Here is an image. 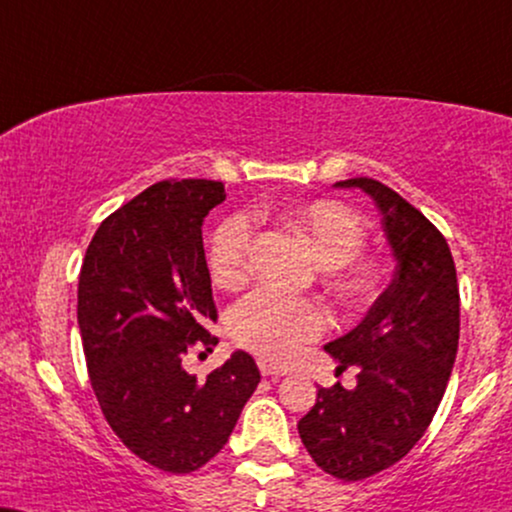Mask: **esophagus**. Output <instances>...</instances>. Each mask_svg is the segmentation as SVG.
<instances>
[{"instance_id":"1","label":"esophagus","mask_w":512,"mask_h":512,"mask_svg":"<svg viewBox=\"0 0 512 512\" xmlns=\"http://www.w3.org/2000/svg\"><path fill=\"white\" fill-rule=\"evenodd\" d=\"M257 364H260L262 375H269V378H283V375H288V368L286 366H276V364H271V361H267V359H260V361H257Z\"/></svg>"}]
</instances>
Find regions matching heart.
<instances>
[{
	"instance_id": "heart-1",
	"label": "heart",
	"mask_w": 512,
	"mask_h": 512,
	"mask_svg": "<svg viewBox=\"0 0 512 512\" xmlns=\"http://www.w3.org/2000/svg\"><path fill=\"white\" fill-rule=\"evenodd\" d=\"M290 229L309 245L323 267H333L335 286L342 293H359L368 269L354 262L364 248L366 231L361 219L333 200L302 205L288 215ZM250 215L229 217L215 231L210 250L212 276L219 286L236 288L248 276L252 248ZM326 312L304 297H290L276 290H255L231 309L229 331L236 345L264 359L283 361L293 357L302 342L326 328Z\"/></svg>"
}]
</instances>
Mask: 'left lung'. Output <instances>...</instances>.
Returning <instances> with one entry per match:
<instances>
[{"mask_svg":"<svg viewBox=\"0 0 512 512\" xmlns=\"http://www.w3.org/2000/svg\"><path fill=\"white\" fill-rule=\"evenodd\" d=\"M333 186L373 198L397 262L359 326L323 347L338 368L357 366V387H319L297 423L321 470L357 482L401 461L432 423L456 361L461 297L454 257L428 217L375 179Z\"/></svg>","mask_w":512,"mask_h":512,"instance_id":"left-lung-1","label":"left lung"}]
</instances>
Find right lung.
Instances as JSON below:
<instances>
[{
  "mask_svg": "<svg viewBox=\"0 0 512 512\" xmlns=\"http://www.w3.org/2000/svg\"><path fill=\"white\" fill-rule=\"evenodd\" d=\"M222 181H158L115 210L89 243L77 323L99 406L120 442L174 475L203 468L236 428L260 371L236 349L198 380L181 359L217 345L203 219Z\"/></svg>",
  "mask_w": 512,
  "mask_h": 512,
  "instance_id": "add662e5",
  "label": "right lung"
}]
</instances>
